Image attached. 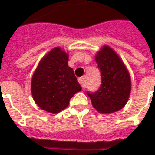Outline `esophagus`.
<instances>
[{
  "instance_id": "esophagus-1",
  "label": "esophagus",
  "mask_w": 155,
  "mask_h": 155,
  "mask_svg": "<svg viewBox=\"0 0 155 155\" xmlns=\"http://www.w3.org/2000/svg\"><path fill=\"white\" fill-rule=\"evenodd\" d=\"M79 82H80V85L82 86L83 88H85L86 87V78L85 76H82L79 79Z\"/></svg>"
}]
</instances>
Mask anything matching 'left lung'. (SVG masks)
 <instances>
[{
	"label": "left lung",
	"mask_w": 155,
	"mask_h": 155,
	"mask_svg": "<svg viewBox=\"0 0 155 155\" xmlns=\"http://www.w3.org/2000/svg\"><path fill=\"white\" fill-rule=\"evenodd\" d=\"M96 62L101 74V84L97 92H87L92 106L101 113L119 111L130 97V73L117 54L105 45L97 52Z\"/></svg>",
	"instance_id": "obj_1"
}]
</instances>
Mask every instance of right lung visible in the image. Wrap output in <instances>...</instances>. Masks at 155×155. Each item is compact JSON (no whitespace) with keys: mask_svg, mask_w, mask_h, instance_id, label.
Masks as SVG:
<instances>
[{"mask_svg":"<svg viewBox=\"0 0 155 155\" xmlns=\"http://www.w3.org/2000/svg\"><path fill=\"white\" fill-rule=\"evenodd\" d=\"M68 62V54L55 47L38 63L33 75L31 92L35 103L43 110L59 113L82 89Z\"/></svg>","mask_w":155,"mask_h":155,"instance_id":"right-lung-1","label":"right lung"}]
</instances>
